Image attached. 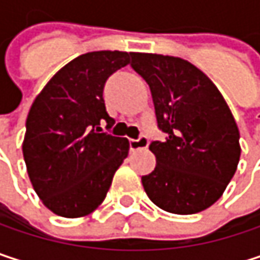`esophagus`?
<instances>
[{"instance_id":"1","label":"esophagus","mask_w":260,"mask_h":260,"mask_svg":"<svg viewBox=\"0 0 260 260\" xmlns=\"http://www.w3.org/2000/svg\"><path fill=\"white\" fill-rule=\"evenodd\" d=\"M147 146H149V138H147V137H140L138 140H129L131 150L146 149Z\"/></svg>"}]
</instances>
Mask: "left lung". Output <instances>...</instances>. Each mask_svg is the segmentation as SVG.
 I'll return each instance as SVG.
<instances>
[{"label": "left lung", "mask_w": 260, "mask_h": 260, "mask_svg": "<svg viewBox=\"0 0 260 260\" xmlns=\"http://www.w3.org/2000/svg\"><path fill=\"white\" fill-rule=\"evenodd\" d=\"M134 71L150 87L158 126L169 137L153 141L152 173L141 178L161 209L189 215L214 205L234 178L239 129L217 85L179 57L132 52Z\"/></svg>", "instance_id": "1"}]
</instances>
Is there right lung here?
<instances>
[{
	"label": "right lung",
	"instance_id": "add662e5",
	"mask_svg": "<svg viewBox=\"0 0 260 260\" xmlns=\"http://www.w3.org/2000/svg\"><path fill=\"white\" fill-rule=\"evenodd\" d=\"M132 52L94 51L63 66L36 96L22 141L28 178L55 215L79 218L107 197L129 141L102 132L114 125L105 110L104 84L131 63Z\"/></svg>",
	"mask_w": 260,
	"mask_h": 260
}]
</instances>
